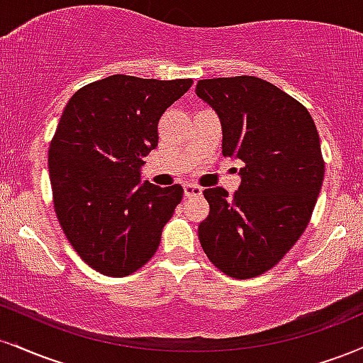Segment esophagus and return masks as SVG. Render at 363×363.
I'll return each instance as SVG.
<instances>
[{
  "label": "esophagus",
  "mask_w": 363,
  "mask_h": 363,
  "mask_svg": "<svg viewBox=\"0 0 363 363\" xmlns=\"http://www.w3.org/2000/svg\"><path fill=\"white\" fill-rule=\"evenodd\" d=\"M203 189L196 184H186L184 186V196L186 198H193V196H201Z\"/></svg>",
  "instance_id": "34e87169"
}]
</instances>
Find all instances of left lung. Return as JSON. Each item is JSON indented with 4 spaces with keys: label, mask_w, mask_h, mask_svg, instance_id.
Returning <instances> with one entry per match:
<instances>
[{
    "label": "left lung",
    "mask_w": 363,
    "mask_h": 363,
    "mask_svg": "<svg viewBox=\"0 0 363 363\" xmlns=\"http://www.w3.org/2000/svg\"><path fill=\"white\" fill-rule=\"evenodd\" d=\"M196 95L218 116L223 155L245 164L232 198L223 187L203 191L210 215L199 242L228 277H259L309 223L324 179L319 133L301 102L261 78L199 80Z\"/></svg>",
    "instance_id": "1"
}]
</instances>
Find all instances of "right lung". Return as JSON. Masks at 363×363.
I'll use <instances>...</instances> for the list:
<instances>
[{"instance_id": "add662e5", "label": "right lung", "mask_w": 363, "mask_h": 363, "mask_svg": "<svg viewBox=\"0 0 363 363\" xmlns=\"http://www.w3.org/2000/svg\"><path fill=\"white\" fill-rule=\"evenodd\" d=\"M193 80L112 74L69 99L49 147L54 210L66 239L95 272L121 278L157 252L182 186L141 182L158 121Z\"/></svg>"}]
</instances>
